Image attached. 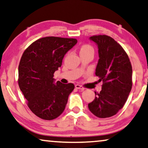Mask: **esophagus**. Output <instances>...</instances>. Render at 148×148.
<instances>
[{
    "label": "esophagus",
    "mask_w": 148,
    "mask_h": 148,
    "mask_svg": "<svg viewBox=\"0 0 148 148\" xmlns=\"http://www.w3.org/2000/svg\"><path fill=\"white\" fill-rule=\"evenodd\" d=\"M75 88H76V89H78V90H84L85 89V88H84L82 86H81L80 84H76V85H75Z\"/></svg>",
    "instance_id": "esophagus-1"
}]
</instances>
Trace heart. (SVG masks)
Returning a JSON list of instances; mask_svg holds the SVG:
<instances>
[{"label": "heart", "mask_w": 148, "mask_h": 148, "mask_svg": "<svg viewBox=\"0 0 148 148\" xmlns=\"http://www.w3.org/2000/svg\"><path fill=\"white\" fill-rule=\"evenodd\" d=\"M86 53H93L94 54V48L91 45L86 44V45L81 46L80 48V54H86Z\"/></svg>", "instance_id": "obj_1"}]
</instances>
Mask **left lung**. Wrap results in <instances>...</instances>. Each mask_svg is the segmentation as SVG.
Here are the masks:
<instances>
[{"label": "left lung", "instance_id": "obj_1", "mask_svg": "<svg viewBox=\"0 0 148 148\" xmlns=\"http://www.w3.org/2000/svg\"><path fill=\"white\" fill-rule=\"evenodd\" d=\"M90 39L98 45L100 58L95 74L103 84L88 108L98 118H109L116 115L127 101L132 87V64L122 46L112 37L94 35Z\"/></svg>", "mask_w": 148, "mask_h": 148}]
</instances>
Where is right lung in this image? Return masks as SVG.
I'll return each mask as SVG.
<instances>
[{"mask_svg":"<svg viewBox=\"0 0 148 148\" xmlns=\"http://www.w3.org/2000/svg\"><path fill=\"white\" fill-rule=\"evenodd\" d=\"M76 43V38L44 37L23 52L18 66V86L28 108L40 118L54 120L65 109L74 85L59 81L54 84L53 77L66 53Z\"/></svg>","mask_w":148,"mask_h":148,"instance_id":"1","label":"right lung"}]
</instances>
